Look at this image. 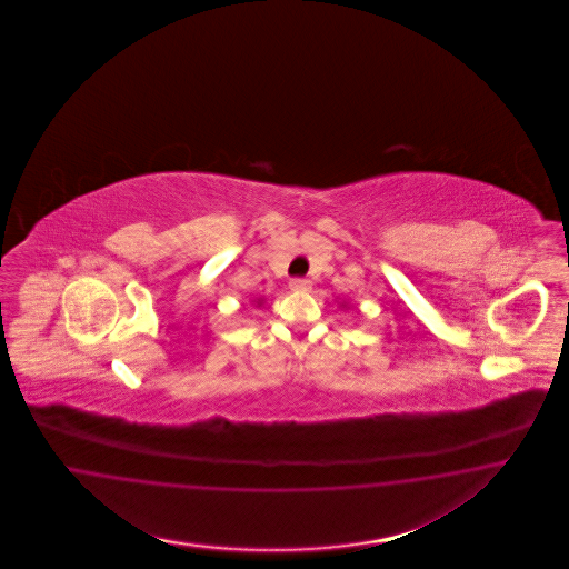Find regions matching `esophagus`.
Returning <instances> with one entry per match:
<instances>
[{"instance_id": "1", "label": "esophagus", "mask_w": 569, "mask_h": 569, "mask_svg": "<svg viewBox=\"0 0 569 569\" xmlns=\"http://www.w3.org/2000/svg\"><path fill=\"white\" fill-rule=\"evenodd\" d=\"M290 290L293 292H309L310 281L309 279H302V277H296L290 281Z\"/></svg>"}]
</instances>
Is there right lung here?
<instances>
[{
	"mask_svg": "<svg viewBox=\"0 0 569 569\" xmlns=\"http://www.w3.org/2000/svg\"><path fill=\"white\" fill-rule=\"evenodd\" d=\"M259 305H262V300H259Z\"/></svg>",
	"mask_w": 569,
	"mask_h": 569,
	"instance_id": "obj_1",
	"label": "right lung"
}]
</instances>
